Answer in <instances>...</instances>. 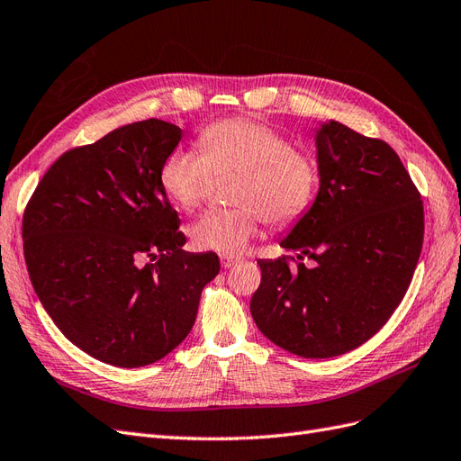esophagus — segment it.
Wrapping results in <instances>:
<instances>
[{"label": "esophagus", "mask_w": 461, "mask_h": 461, "mask_svg": "<svg viewBox=\"0 0 461 461\" xmlns=\"http://www.w3.org/2000/svg\"><path fill=\"white\" fill-rule=\"evenodd\" d=\"M221 262V268H231V266H235L237 262H240V258H230V257H221L220 258Z\"/></svg>", "instance_id": "esophagus-1"}]
</instances>
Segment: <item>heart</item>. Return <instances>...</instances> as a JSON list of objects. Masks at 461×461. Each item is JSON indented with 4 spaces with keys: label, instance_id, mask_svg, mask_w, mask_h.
<instances>
[{
    "label": "heart",
    "instance_id": "obj_1",
    "mask_svg": "<svg viewBox=\"0 0 461 461\" xmlns=\"http://www.w3.org/2000/svg\"><path fill=\"white\" fill-rule=\"evenodd\" d=\"M199 149H174L160 167V185L185 211L211 195L216 176L237 174L231 197L237 206L209 211L189 226L193 247L221 257L241 255L266 218L276 226L299 221L316 199L318 160L293 147L276 128L228 118L199 133Z\"/></svg>",
    "mask_w": 461,
    "mask_h": 461
}]
</instances>
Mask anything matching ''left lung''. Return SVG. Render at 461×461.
Wrapping results in <instances>:
<instances>
[{"label": "left lung", "mask_w": 461, "mask_h": 461, "mask_svg": "<svg viewBox=\"0 0 461 461\" xmlns=\"http://www.w3.org/2000/svg\"><path fill=\"white\" fill-rule=\"evenodd\" d=\"M320 167L310 211L281 240L296 258L258 260L257 328L303 358H333L374 337L404 299L423 245V204L402 160L337 121L314 130Z\"/></svg>", "instance_id": "8db88e82"}]
</instances>
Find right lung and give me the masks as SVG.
<instances>
[{
	"mask_svg": "<svg viewBox=\"0 0 461 461\" xmlns=\"http://www.w3.org/2000/svg\"><path fill=\"white\" fill-rule=\"evenodd\" d=\"M149 118L59 157L23 220L24 258L41 306L92 358L141 367L189 335L214 252L184 250L160 167L182 141ZM151 258L149 265H141Z\"/></svg>",
	"mask_w": 461,
	"mask_h": 461,
	"instance_id": "1",
	"label": "right lung"
}]
</instances>
